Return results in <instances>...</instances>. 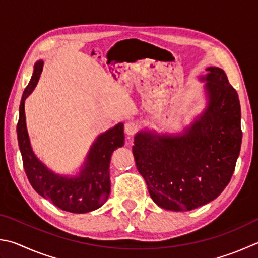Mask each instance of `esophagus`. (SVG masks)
I'll list each match as a JSON object with an SVG mask.
<instances>
[{
    "label": "esophagus",
    "mask_w": 258,
    "mask_h": 258,
    "mask_svg": "<svg viewBox=\"0 0 258 258\" xmlns=\"http://www.w3.org/2000/svg\"><path fill=\"white\" fill-rule=\"evenodd\" d=\"M137 130H138V125L137 123L133 122V121H130V122H127L124 124V133L127 134L129 138L133 137V136L137 133Z\"/></svg>",
    "instance_id": "obj_1"
}]
</instances>
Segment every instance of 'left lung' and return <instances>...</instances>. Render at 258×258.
Returning a JSON list of instances; mask_svg holds the SVG:
<instances>
[{
	"label": "left lung",
	"mask_w": 258,
	"mask_h": 258,
	"mask_svg": "<svg viewBox=\"0 0 258 258\" xmlns=\"http://www.w3.org/2000/svg\"><path fill=\"white\" fill-rule=\"evenodd\" d=\"M208 106L179 136L142 131L133 147L136 166L153 201L173 211L210 202L230 182L239 156L240 103L223 70L208 67Z\"/></svg>",
	"instance_id": "obj_1"
}]
</instances>
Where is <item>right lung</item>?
<instances>
[{
  "label": "right lung",
  "mask_w": 258,
  "mask_h": 258,
  "mask_svg": "<svg viewBox=\"0 0 258 258\" xmlns=\"http://www.w3.org/2000/svg\"><path fill=\"white\" fill-rule=\"evenodd\" d=\"M42 66V60L36 62L31 80L24 89L19 108L17 133L24 172L35 191L61 210L73 213L96 210L103 206L109 198L111 155L124 144L123 123H118L96 138L79 176H61L48 169L32 152L24 114V100L36 87Z\"/></svg>",
  "instance_id": "1"
}]
</instances>
